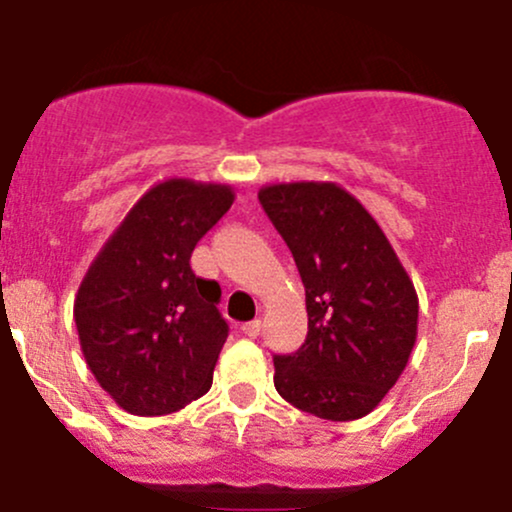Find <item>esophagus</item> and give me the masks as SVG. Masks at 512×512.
<instances>
[{
	"label": "esophagus",
	"mask_w": 512,
	"mask_h": 512,
	"mask_svg": "<svg viewBox=\"0 0 512 512\" xmlns=\"http://www.w3.org/2000/svg\"><path fill=\"white\" fill-rule=\"evenodd\" d=\"M241 330H244L246 337H258L261 335V320H249V323L241 325Z\"/></svg>",
	"instance_id": "obj_1"
}]
</instances>
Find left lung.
Here are the masks:
<instances>
[{"label": "left lung", "mask_w": 512, "mask_h": 512, "mask_svg": "<svg viewBox=\"0 0 512 512\" xmlns=\"http://www.w3.org/2000/svg\"><path fill=\"white\" fill-rule=\"evenodd\" d=\"M258 202L291 249L308 310V337L291 355L273 357V384L300 412L360 419L412 355V278L372 214L333 182L271 184Z\"/></svg>", "instance_id": "1"}]
</instances>
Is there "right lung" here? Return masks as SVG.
Listing matches in <instances>:
<instances>
[{
    "mask_svg": "<svg viewBox=\"0 0 512 512\" xmlns=\"http://www.w3.org/2000/svg\"><path fill=\"white\" fill-rule=\"evenodd\" d=\"M231 204L229 184H155L81 281L73 318L83 357L125 412H179L212 387L229 325L219 283L199 278L189 258Z\"/></svg>",
    "mask_w": 512,
    "mask_h": 512,
    "instance_id": "add662e5",
    "label": "right lung"
}]
</instances>
